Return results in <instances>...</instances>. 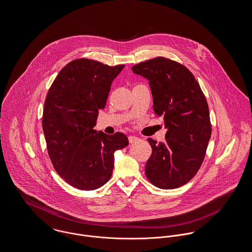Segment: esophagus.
Listing matches in <instances>:
<instances>
[{"mask_svg": "<svg viewBox=\"0 0 252 252\" xmlns=\"http://www.w3.org/2000/svg\"><path fill=\"white\" fill-rule=\"evenodd\" d=\"M138 140H140L138 137H135V136H128V141H129V143L130 144H133V143H135V142H137Z\"/></svg>", "mask_w": 252, "mask_h": 252, "instance_id": "obj_1", "label": "esophagus"}]
</instances>
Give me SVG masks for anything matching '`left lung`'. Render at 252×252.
Returning <instances> with one entry per match:
<instances>
[{
  "mask_svg": "<svg viewBox=\"0 0 252 252\" xmlns=\"http://www.w3.org/2000/svg\"><path fill=\"white\" fill-rule=\"evenodd\" d=\"M131 70L149 80L155 115L168 128L165 142L148 138L153 153L146 176L160 189L178 188L194 177L205 157L212 132L206 97L191 71L170 58H153Z\"/></svg>",
  "mask_w": 252,
  "mask_h": 252,
  "instance_id": "obj_1",
  "label": "left lung"
}]
</instances>
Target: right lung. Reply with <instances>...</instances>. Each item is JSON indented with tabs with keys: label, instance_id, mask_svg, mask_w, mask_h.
Here are the masks:
<instances>
[{
	"label": "right lung",
	"instance_id": "1",
	"mask_svg": "<svg viewBox=\"0 0 252 252\" xmlns=\"http://www.w3.org/2000/svg\"><path fill=\"white\" fill-rule=\"evenodd\" d=\"M125 67L78 58L59 72L45 99L42 126L55 170L71 186L91 191L111 177L114 153L128 145L122 132H96L113 79Z\"/></svg>",
	"mask_w": 252,
	"mask_h": 252
}]
</instances>
